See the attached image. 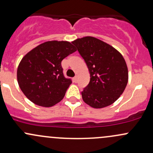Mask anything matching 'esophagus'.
Returning <instances> with one entry per match:
<instances>
[{"instance_id": "obj_1", "label": "esophagus", "mask_w": 153, "mask_h": 153, "mask_svg": "<svg viewBox=\"0 0 153 153\" xmlns=\"http://www.w3.org/2000/svg\"><path fill=\"white\" fill-rule=\"evenodd\" d=\"M78 76H75V77H74V82H75V83H77V82H78Z\"/></svg>"}]
</instances>
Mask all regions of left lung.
Returning <instances> with one entry per match:
<instances>
[{
    "label": "left lung",
    "mask_w": 153,
    "mask_h": 153,
    "mask_svg": "<svg viewBox=\"0 0 153 153\" xmlns=\"http://www.w3.org/2000/svg\"><path fill=\"white\" fill-rule=\"evenodd\" d=\"M85 60L90 82L81 92L85 103L100 109L114 103L123 93L128 72L123 56L108 43L86 36L72 42Z\"/></svg>",
    "instance_id": "obj_1"
}]
</instances>
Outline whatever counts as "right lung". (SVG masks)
I'll return each instance as SVG.
<instances>
[{"label":"right lung","mask_w":153,"mask_h":153,"mask_svg":"<svg viewBox=\"0 0 153 153\" xmlns=\"http://www.w3.org/2000/svg\"><path fill=\"white\" fill-rule=\"evenodd\" d=\"M75 51L70 42L50 41L28 52L17 68L18 84L27 98L45 107L61 101L72 83L64 76L61 62Z\"/></svg>","instance_id":"1"}]
</instances>
